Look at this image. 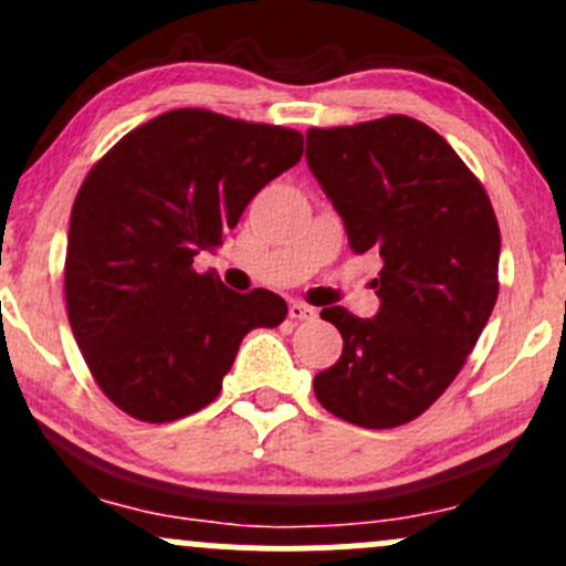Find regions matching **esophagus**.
Returning <instances> with one entry per match:
<instances>
[{"instance_id":"1","label":"esophagus","mask_w":566,"mask_h":566,"mask_svg":"<svg viewBox=\"0 0 566 566\" xmlns=\"http://www.w3.org/2000/svg\"><path fill=\"white\" fill-rule=\"evenodd\" d=\"M314 317H317V312H314L312 306H306V303L301 301L290 303V319H314Z\"/></svg>"}]
</instances>
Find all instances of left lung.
I'll return each mask as SVG.
<instances>
[{"label": "left lung", "mask_w": 566, "mask_h": 566, "mask_svg": "<svg viewBox=\"0 0 566 566\" xmlns=\"http://www.w3.org/2000/svg\"><path fill=\"white\" fill-rule=\"evenodd\" d=\"M306 163L353 252H379V312L344 306L323 319L344 338L342 358L314 377L336 418L396 428L423 415L467 363L499 295L496 213L478 176L418 118L312 127Z\"/></svg>", "instance_id": "left-lung-1"}]
</instances>
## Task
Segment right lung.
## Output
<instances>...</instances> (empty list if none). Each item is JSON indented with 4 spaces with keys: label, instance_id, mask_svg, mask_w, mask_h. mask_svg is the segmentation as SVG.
Wrapping results in <instances>:
<instances>
[{
    "label": "right lung",
    "instance_id": "right-lung-1",
    "mask_svg": "<svg viewBox=\"0 0 566 566\" xmlns=\"http://www.w3.org/2000/svg\"><path fill=\"white\" fill-rule=\"evenodd\" d=\"M301 154L295 129L178 108L124 135L83 178L64 298L94 382L122 412L170 423L208 407L243 336L287 317L276 293H233L192 263Z\"/></svg>",
    "mask_w": 566,
    "mask_h": 566
}]
</instances>
